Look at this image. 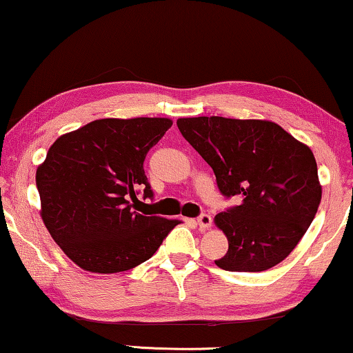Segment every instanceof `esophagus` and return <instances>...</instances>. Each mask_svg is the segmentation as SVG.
I'll return each mask as SVG.
<instances>
[{
  "instance_id": "obj_1",
  "label": "esophagus",
  "mask_w": 353,
  "mask_h": 353,
  "mask_svg": "<svg viewBox=\"0 0 353 353\" xmlns=\"http://www.w3.org/2000/svg\"><path fill=\"white\" fill-rule=\"evenodd\" d=\"M197 224H199V228L202 229V231H203V229H208L212 226V216L208 213H202L201 216L197 218Z\"/></svg>"
}]
</instances>
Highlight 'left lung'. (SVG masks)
Wrapping results in <instances>:
<instances>
[{"label":"left lung","instance_id":"obj_1","mask_svg":"<svg viewBox=\"0 0 353 353\" xmlns=\"http://www.w3.org/2000/svg\"><path fill=\"white\" fill-rule=\"evenodd\" d=\"M185 140L213 168L219 192L242 197L214 218L229 248L214 264L261 272L283 261L319 210L321 186L312 151L269 121L185 117Z\"/></svg>","mask_w":353,"mask_h":353}]
</instances>
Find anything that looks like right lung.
Returning a JSON list of instances; mask_svg holds the SVG:
<instances>
[{
	"label": "right lung",
	"mask_w": 353,
	"mask_h": 353,
	"mask_svg": "<svg viewBox=\"0 0 353 353\" xmlns=\"http://www.w3.org/2000/svg\"><path fill=\"white\" fill-rule=\"evenodd\" d=\"M170 127L165 117L100 119L50 146L37 170L41 216L79 268L129 270L150 259L178 224L139 213V194L154 199L143 167L146 154Z\"/></svg>",
	"instance_id": "obj_1"
}]
</instances>
